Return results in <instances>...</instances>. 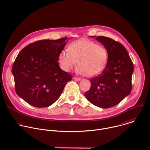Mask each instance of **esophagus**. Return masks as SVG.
I'll return each mask as SVG.
<instances>
[{"instance_id":"34e87169","label":"esophagus","mask_w":150,"mask_h":150,"mask_svg":"<svg viewBox=\"0 0 150 150\" xmlns=\"http://www.w3.org/2000/svg\"><path fill=\"white\" fill-rule=\"evenodd\" d=\"M74 78V79H75V80H76V81H81V78H77V77H74L73 78Z\"/></svg>"}]
</instances>
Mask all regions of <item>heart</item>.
<instances>
[{
	"instance_id": "obj_1",
	"label": "heart",
	"mask_w": 150,
	"mask_h": 150,
	"mask_svg": "<svg viewBox=\"0 0 150 150\" xmlns=\"http://www.w3.org/2000/svg\"><path fill=\"white\" fill-rule=\"evenodd\" d=\"M108 58V50L104 46L93 41L81 40L71 43L68 50L61 51L58 60L60 68L65 71H71L78 62V72L93 77L105 68Z\"/></svg>"
}]
</instances>
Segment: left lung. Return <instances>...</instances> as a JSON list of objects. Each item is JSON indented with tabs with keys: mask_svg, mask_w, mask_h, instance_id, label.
<instances>
[{
	"mask_svg": "<svg viewBox=\"0 0 150 150\" xmlns=\"http://www.w3.org/2000/svg\"><path fill=\"white\" fill-rule=\"evenodd\" d=\"M96 39L108 49L109 58L103 72L90 79L91 88L85 96L96 106L108 109L118 104L131 93L134 65L120 42L103 36Z\"/></svg>",
	"mask_w": 150,
	"mask_h": 150,
	"instance_id": "1",
	"label": "left lung"
}]
</instances>
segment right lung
Listing matches in <instances>:
<instances>
[{
  "mask_svg": "<svg viewBox=\"0 0 150 150\" xmlns=\"http://www.w3.org/2000/svg\"><path fill=\"white\" fill-rule=\"evenodd\" d=\"M68 38L35 41L22 49L12 68L16 94L30 105L46 108L61 95L72 76L57 62Z\"/></svg>",
  "mask_w": 150,
  "mask_h": 150,
  "instance_id": "obj_1",
  "label": "right lung"
}]
</instances>
